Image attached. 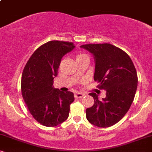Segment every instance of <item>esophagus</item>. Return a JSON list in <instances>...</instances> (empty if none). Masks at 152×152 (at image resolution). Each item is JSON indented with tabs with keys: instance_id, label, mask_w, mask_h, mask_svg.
Masks as SVG:
<instances>
[{
	"instance_id": "obj_1",
	"label": "esophagus",
	"mask_w": 152,
	"mask_h": 152,
	"mask_svg": "<svg viewBox=\"0 0 152 152\" xmlns=\"http://www.w3.org/2000/svg\"><path fill=\"white\" fill-rule=\"evenodd\" d=\"M84 96V95L83 94V93H76V94H75V98H82V97Z\"/></svg>"
}]
</instances>
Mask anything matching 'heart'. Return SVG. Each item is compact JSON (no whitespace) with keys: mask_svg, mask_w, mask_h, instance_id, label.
I'll return each instance as SVG.
<instances>
[{"mask_svg":"<svg viewBox=\"0 0 152 152\" xmlns=\"http://www.w3.org/2000/svg\"><path fill=\"white\" fill-rule=\"evenodd\" d=\"M84 57H88V56H87L86 54L84 53H79L77 54V55H76L75 57V59H81V58H84Z\"/></svg>","mask_w":152,"mask_h":152,"instance_id":"obj_1","label":"heart"}]
</instances>
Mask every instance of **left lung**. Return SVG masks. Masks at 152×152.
Instances as JSON below:
<instances>
[{
	"mask_svg": "<svg viewBox=\"0 0 152 152\" xmlns=\"http://www.w3.org/2000/svg\"><path fill=\"white\" fill-rule=\"evenodd\" d=\"M80 47L93 55L94 80L99 83L97 88L106 91L102 100L96 93H89L94 104L86 110V118L98 127H109L125 115L134 101L138 86L136 68L125 52L110 43Z\"/></svg>",
	"mask_w": 152,
	"mask_h": 152,
	"instance_id": "1",
	"label": "left lung"
}]
</instances>
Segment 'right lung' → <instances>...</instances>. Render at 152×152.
<instances>
[{"label":"right lung","instance_id":"obj_1","mask_svg":"<svg viewBox=\"0 0 152 152\" xmlns=\"http://www.w3.org/2000/svg\"><path fill=\"white\" fill-rule=\"evenodd\" d=\"M74 48L68 41H48L34 51L23 71V98L33 118L43 126H57L69 115L73 93L53 85L62 57Z\"/></svg>","mask_w":152,"mask_h":152}]
</instances>
